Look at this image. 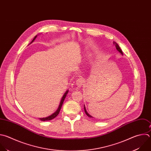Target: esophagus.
Wrapping results in <instances>:
<instances>
[{
  "instance_id": "obj_1",
  "label": "esophagus",
  "mask_w": 151,
  "mask_h": 151,
  "mask_svg": "<svg viewBox=\"0 0 151 151\" xmlns=\"http://www.w3.org/2000/svg\"><path fill=\"white\" fill-rule=\"evenodd\" d=\"M76 85L78 87H81L83 85V83H84V80L82 78H78L77 80H76Z\"/></svg>"
}]
</instances>
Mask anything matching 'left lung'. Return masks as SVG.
I'll return each mask as SVG.
<instances>
[{"mask_svg":"<svg viewBox=\"0 0 151 151\" xmlns=\"http://www.w3.org/2000/svg\"><path fill=\"white\" fill-rule=\"evenodd\" d=\"M114 44H115V45H116V48H117V50H118V51L121 53V54H122L123 55V52H122V50H121V48H120V47H119V45H118V44L117 43H116V42H114ZM84 110H85V113H86V114L89 117H92L91 115H89L88 113H87V111H86V109H85V106H84Z\"/></svg>","mask_w":151,"mask_h":151,"instance_id":"1","label":"left lung"}]
</instances>
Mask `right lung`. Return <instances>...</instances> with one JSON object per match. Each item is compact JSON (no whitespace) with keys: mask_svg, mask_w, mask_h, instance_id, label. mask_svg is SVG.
Listing matches in <instances>:
<instances>
[{"mask_svg":"<svg viewBox=\"0 0 151 151\" xmlns=\"http://www.w3.org/2000/svg\"><path fill=\"white\" fill-rule=\"evenodd\" d=\"M37 36V35H36V36L34 38V39L32 40V42H33V41H34V40L36 38ZM68 91H67L65 92V93L64 94V95L63 96V97H62V100H61V101H60V105H59V108H58V109L57 110V111H56L55 113H53V114H52L51 116H50L47 117H45V118H40V120H41V121H47V120H51L55 119V118L59 114V112H60V109H61V108H62V104H63V103L65 98L66 95L68 94Z\"/></svg>","mask_w":151,"mask_h":151,"instance_id":"right-lung-1","label":"right lung"}]
</instances>
